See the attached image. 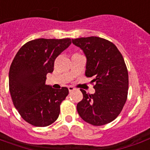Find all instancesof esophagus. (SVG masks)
I'll return each mask as SVG.
<instances>
[{"label": "esophagus", "instance_id": "1", "mask_svg": "<svg viewBox=\"0 0 150 150\" xmlns=\"http://www.w3.org/2000/svg\"><path fill=\"white\" fill-rule=\"evenodd\" d=\"M75 88L73 86H68V90H69V92H72L75 90Z\"/></svg>", "mask_w": 150, "mask_h": 150}]
</instances>
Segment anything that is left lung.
I'll return each mask as SVG.
<instances>
[{
    "label": "left lung",
    "instance_id": "left-lung-1",
    "mask_svg": "<svg viewBox=\"0 0 150 150\" xmlns=\"http://www.w3.org/2000/svg\"><path fill=\"white\" fill-rule=\"evenodd\" d=\"M87 58L86 76L93 78L95 93L80 89L83 99L77 104L86 122L100 126L111 122L123 109L128 97V73L122 54L110 41L97 36L73 39Z\"/></svg>",
    "mask_w": 150,
    "mask_h": 150
}]
</instances>
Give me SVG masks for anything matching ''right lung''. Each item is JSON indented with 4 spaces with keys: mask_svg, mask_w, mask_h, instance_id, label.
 <instances>
[{
    "mask_svg": "<svg viewBox=\"0 0 150 150\" xmlns=\"http://www.w3.org/2000/svg\"><path fill=\"white\" fill-rule=\"evenodd\" d=\"M71 43L70 38L36 39L25 43L9 70V91L13 104L25 121L36 127L53 124L68 89H53L45 84L54 61Z\"/></svg>",
    "mask_w": 150,
    "mask_h": 150,
    "instance_id": "add662e5",
    "label": "right lung"
}]
</instances>
